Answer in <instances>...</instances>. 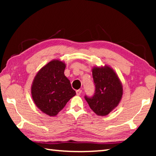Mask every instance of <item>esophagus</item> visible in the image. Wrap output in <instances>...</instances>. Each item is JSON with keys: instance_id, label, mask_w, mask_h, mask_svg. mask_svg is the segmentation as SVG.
Returning a JSON list of instances; mask_svg holds the SVG:
<instances>
[{"instance_id": "obj_1", "label": "esophagus", "mask_w": 156, "mask_h": 156, "mask_svg": "<svg viewBox=\"0 0 156 156\" xmlns=\"http://www.w3.org/2000/svg\"><path fill=\"white\" fill-rule=\"evenodd\" d=\"M82 93V90L81 89H78V90L76 91V94L78 95V96H79V95H80Z\"/></svg>"}]
</instances>
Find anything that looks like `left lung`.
<instances>
[{"instance_id": "left-lung-1", "label": "left lung", "mask_w": 156, "mask_h": 156, "mask_svg": "<svg viewBox=\"0 0 156 156\" xmlns=\"http://www.w3.org/2000/svg\"><path fill=\"white\" fill-rule=\"evenodd\" d=\"M92 76L96 90L91 98L85 96L84 98L96 114L107 115L118 106L122 99V83L114 70L106 65L104 67H94Z\"/></svg>"}]
</instances>
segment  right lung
Returning <instances> with one entry per match:
<instances>
[{"instance_id":"add662e5","label":"right lung","mask_w":156,"mask_h":156,"mask_svg":"<svg viewBox=\"0 0 156 156\" xmlns=\"http://www.w3.org/2000/svg\"><path fill=\"white\" fill-rule=\"evenodd\" d=\"M66 65L53 60L37 73L31 84V93L36 107L49 116H55L76 95L70 81L65 76Z\"/></svg>"}]
</instances>
